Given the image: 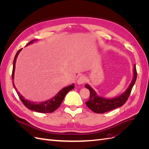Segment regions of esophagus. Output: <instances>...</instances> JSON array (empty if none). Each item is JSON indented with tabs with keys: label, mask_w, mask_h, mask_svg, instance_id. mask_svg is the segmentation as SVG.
I'll return each instance as SVG.
<instances>
[{
	"label": "esophagus",
	"mask_w": 149,
	"mask_h": 149,
	"mask_svg": "<svg viewBox=\"0 0 149 149\" xmlns=\"http://www.w3.org/2000/svg\"><path fill=\"white\" fill-rule=\"evenodd\" d=\"M86 79L85 76H80L77 80V83L78 84H82L86 82Z\"/></svg>",
	"instance_id": "esophagus-1"
}]
</instances>
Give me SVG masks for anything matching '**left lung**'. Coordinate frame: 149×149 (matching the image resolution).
Instances as JSON below:
<instances>
[{
  "label": "left lung",
  "mask_w": 149,
  "mask_h": 149,
  "mask_svg": "<svg viewBox=\"0 0 149 149\" xmlns=\"http://www.w3.org/2000/svg\"><path fill=\"white\" fill-rule=\"evenodd\" d=\"M136 79L137 70L136 65H134L133 69V78L128 88L119 96L110 99L98 96L96 91L89 84H86L85 87L88 88L90 91L89 99L87 102H86V104L92 111L98 114L104 113V112L122 106L127 101L134 85L136 83Z\"/></svg>",
  "instance_id": "left-lung-1"
}]
</instances>
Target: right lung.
Returning <instances> with one entry per match:
<instances>
[{"mask_svg": "<svg viewBox=\"0 0 149 149\" xmlns=\"http://www.w3.org/2000/svg\"><path fill=\"white\" fill-rule=\"evenodd\" d=\"M37 39L33 40L32 41L30 42L26 46L29 45L30 44H32L35 41H37ZM22 48L19 49L16 53L15 56L14 60H13V70H12V83L13 86L14 87L16 92L17 93L18 96H19L20 100L22 102H23L24 104L29 109L38 112H41V113H51L53 111L56 110L58 107H59L61 105V102L63 101L64 98L66 96V94L68 93L71 90L74 89V84H72L71 85L68 86L63 88L61 90L58 92L55 96H54L50 100H48L47 101H43V102H35L33 101H31L29 100H26L25 97L21 95L20 93L17 91L16 87L15 86L14 83H13V78H14V73H15V63L17 60V58L19 55V53L21 52Z\"/></svg>", "mask_w": 149, "mask_h": 149, "instance_id": "right-lung-1", "label": "right lung"}]
</instances>
